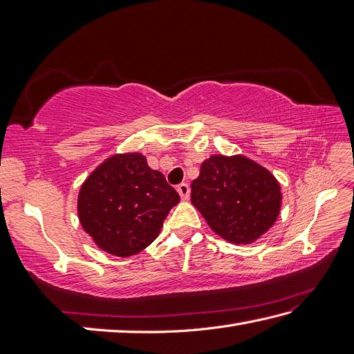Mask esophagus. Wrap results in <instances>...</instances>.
<instances>
[{"instance_id": "34e87169", "label": "esophagus", "mask_w": 354, "mask_h": 354, "mask_svg": "<svg viewBox=\"0 0 354 354\" xmlns=\"http://www.w3.org/2000/svg\"><path fill=\"white\" fill-rule=\"evenodd\" d=\"M176 192L179 193V196H181L183 201H187V199H189V196H190V187H189V184H185V183L179 184L176 187Z\"/></svg>"}]
</instances>
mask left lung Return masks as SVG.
Segmentation results:
<instances>
[{
    "label": "left lung",
    "instance_id": "1",
    "mask_svg": "<svg viewBox=\"0 0 354 354\" xmlns=\"http://www.w3.org/2000/svg\"><path fill=\"white\" fill-rule=\"evenodd\" d=\"M192 204L216 234L246 245L275 223L281 207L280 184L250 158L213 155L192 183Z\"/></svg>",
    "mask_w": 354,
    "mask_h": 354
}]
</instances>
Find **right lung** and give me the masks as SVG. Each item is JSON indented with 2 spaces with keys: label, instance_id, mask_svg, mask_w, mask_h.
<instances>
[{
  "label": "right lung",
  "instance_id": "add662e5",
  "mask_svg": "<svg viewBox=\"0 0 354 354\" xmlns=\"http://www.w3.org/2000/svg\"><path fill=\"white\" fill-rule=\"evenodd\" d=\"M179 194L141 153H118L102 162L82 184L77 213L100 250L129 257L158 237Z\"/></svg>",
  "mask_w": 354,
  "mask_h": 354
}]
</instances>
